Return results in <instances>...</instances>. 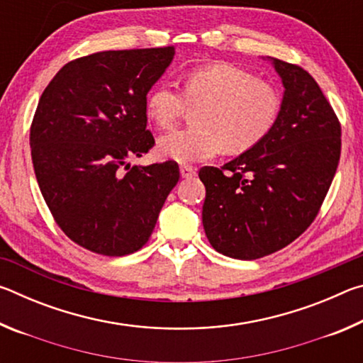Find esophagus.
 Wrapping results in <instances>:
<instances>
[{
  "instance_id": "34e87169",
  "label": "esophagus",
  "mask_w": 363,
  "mask_h": 363,
  "mask_svg": "<svg viewBox=\"0 0 363 363\" xmlns=\"http://www.w3.org/2000/svg\"><path fill=\"white\" fill-rule=\"evenodd\" d=\"M196 174V168L195 167H190V164H181V176L186 177H194Z\"/></svg>"
}]
</instances>
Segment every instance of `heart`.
Returning a JSON list of instances; mask_svg holds the SVG:
<instances>
[{
  "label": "heart",
  "instance_id": "1",
  "mask_svg": "<svg viewBox=\"0 0 363 363\" xmlns=\"http://www.w3.org/2000/svg\"><path fill=\"white\" fill-rule=\"evenodd\" d=\"M187 106L195 128H181L158 139V152L179 163L205 162L224 149L243 153L259 145L279 120L277 89L242 67L218 62L201 65L182 78V93L160 82L149 91L145 113L158 128H169Z\"/></svg>",
  "mask_w": 363,
  "mask_h": 363
}]
</instances>
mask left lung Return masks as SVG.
Wrapping results in <instances>:
<instances>
[{"label":"left lung","mask_w":363,"mask_h":363,"mask_svg":"<svg viewBox=\"0 0 363 363\" xmlns=\"http://www.w3.org/2000/svg\"><path fill=\"white\" fill-rule=\"evenodd\" d=\"M272 64L285 88L272 133L223 168L199 171L208 240L235 259L296 240L317 218L340 163L341 125L320 86L299 65Z\"/></svg>","instance_id":"8db88e82"}]
</instances>
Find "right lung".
<instances>
[{"instance_id":"obj_1","label":"right lung","mask_w":363,"mask_h":363,"mask_svg":"<svg viewBox=\"0 0 363 363\" xmlns=\"http://www.w3.org/2000/svg\"><path fill=\"white\" fill-rule=\"evenodd\" d=\"M173 57V46L89 54L65 64L40 97L30 128L36 181L62 232L93 253L143 248L179 181L174 160L128 163L155 145L145 99Z\"/></svg>"}]
</instances>
